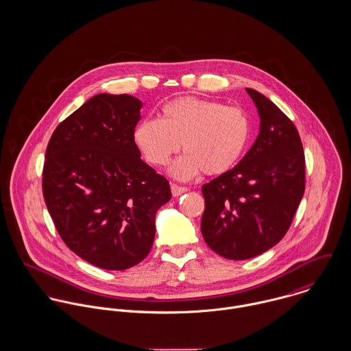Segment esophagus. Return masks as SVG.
Returning a JSON list of instances; mask_svg holds the SVG:
<instances>
[{
  "instance_id": "esophagus-1",
  "label": "esophagus",
  "mask_w": 351,
  "mask_h": 351,
  "mask_svg": "<svg viewBox=\"0 0 351 351\" xmlns=\"http://www.w3.org/2000/svg\"><path fill=\"white\" fill-rule=\"evenodd\" d=\"M170 188H171V193H173L174 197H178V196H181V195H184V193L188 192V188L180 186V185H177V184H171Z\"/></svg>"
}]
</instances>
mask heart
<instances>
[{
  "instance_id": "obj_1",
  "label": "heart",
  "mask_w": 351,
  "mask_h": 351,
  "mask_svg": "<svg viewBox=\"0 0 351 351\" xmlns=\"http://www.w3.org/2000/svg\"><path fill=\"white\" fill-rule=\"evenodd\" d=\"M135 142L154 166H166L181 149L186 154L171 167L178 178L201 171L219 176L242 158L250 138V120L238 106L185 96L169 101L159 120L146 119L135 130Z\"/></svg>"
}]
</instances>
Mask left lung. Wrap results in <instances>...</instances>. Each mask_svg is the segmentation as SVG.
Returning <instances> with one entry per match:
<instances>
[{
    "mask_svg": "<svg viewBox=\"0 0 351 351\" xmlns=\"http://www.w3.org/2000/svg\"><path fill=\"white\" fill-rule=\"evenodd\" d=\"M261 127L252 147L231 170L201 189V232L216 254L234 261L256 256L288 232L305 191V156L292 120L271 101L246 89Z\"/></svg>",
    "mask_w": 351,
    "mask_h": 351,
    "instance_id": "left-lung-1",
    "label": "left lung"
}]
</instances>
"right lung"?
Here are the masks:
<instances>
[{"label":"right lung","instance_id":"right-lung-1","mask_svg":"<svg viewBox=\"0 0 351 351\" xmlns=\"http://www.w3.org/2000/svg\"><path fill=\"white\" fill-rule=\"evenodd\" d=\"M141 108L130 95H96L55 128L46 150L42 186L58 234L106 270L147 256L155 213L171 199L169 181L135 143Z\"/></svg>","mask_w":351,"mask_h":351}]
</instances>
